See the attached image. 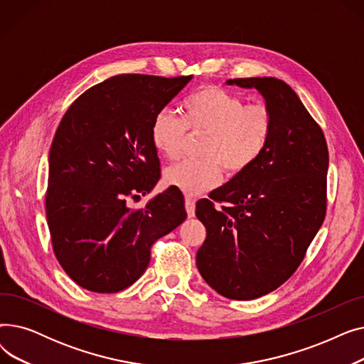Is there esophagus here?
<instances>
[{
    "mask_svg": "<svg viewBox=\"0 0 364 364\" xmlns=\"http://www.w3.org/2000/svg\"><path fill=\"white\" fill-rule=\"evenodd\" d=\"M184 203H186V211H187V217L188 218H193L195 217V214H196V205H195V200L192 199V198H186V200H184Z\"/></svg>",
    "mask_w": 364,
    "mask_h": 364,
    "instance_id": "obj_1",
    "label": "esophagus"
}]
</instances>
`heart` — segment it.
<instances>
[{
	"instance_id": "obj_1",
	"label": "heart",
	"mask_w": 364,
	"mask_h": 364,
	"mask_svg": "<svg viewBox=\"0 0 364 364\" xmlns=\"http://www.w3.org/2000/svg\"><path fill=\"white\" fill-rule=\"evenodd\" d=\"M183 119L168 110L158 112L150 124V141L166 159H177L186 129L205 134L199 161H183L164 172V183L188 196L202 195L227 176L250 169L269 146L273 132L272 110L262 103L243 105L239 95L218 87H202L184 99Z\"/></svg>"
}]
</instances>
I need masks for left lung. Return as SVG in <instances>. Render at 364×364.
Returning <instances> with one entry per match:
<instances>
[{"mask_svg":"<svg viewBox=\"0 0 364 364\" xmlns=\"http://www.w3.org/2000/svg\"><path fill=\"white\" fill-rule=\"evenodd\" d=\"M257 90L273 114L261 158L196 205L206 239L196 254L203 280L228 299L250 301L288 280L326 214L328 144L296 92L282 80L236 78Z\"/></svg>","mask_w":364,"mask_h":364,"instance_id":"8db88e82","label":"left lung"}]
</instances>
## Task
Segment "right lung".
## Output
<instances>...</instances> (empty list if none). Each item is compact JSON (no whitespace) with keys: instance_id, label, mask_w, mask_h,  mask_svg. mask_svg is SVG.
I'll list each match as a JSON object with an SVG mask.
<instances>
[{"instance_id":"right-lung-1","label":"right lung","mask_w":364,"mask_h":364,"mask_svg":"<svg viewBox=\"0 0 364 364\" xmlns=\"http://www.w3.org/2000/svg\"><path fill=\"white\" fill-rule=\"evenodd\" d=\"M193 76L117 75L76 99L55 131L48 156L47 223L53 250L81 288L119 292L146 272L150 246L187 217L176 188L132 211L161 169L150 124Z\"/></svg>"}]
</instances>
